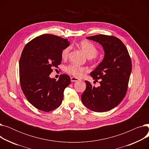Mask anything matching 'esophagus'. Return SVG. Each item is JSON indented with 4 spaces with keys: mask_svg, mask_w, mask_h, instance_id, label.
<instances>
[{
    "mask_svg": "<svg viewBox=\"0 0 149 149\" xmlns=\"http://www.w3.org/2000/svg\"><path fill=\"white\" fill-rule=\"evenodd\" d=\"M70 80H71L72 82H74V81H79V79H77V78L76 77H72L71 78H70Z\"/></svg>",
    "mask_w": 149,
    "mask_h": 149,
    "instance_id": "1",
    "label": "esophagus"
}]
</instances>
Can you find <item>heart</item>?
<instances>
[{
	"label": "heart",
	"instance_id": "1",
	"mask_svg": "<svg viewBox=\"0 0 149 149\" xmlns=\"http://www.w3.org/2000/svg\"><path fill=\"white\" fill-rule=\"evenodd\" d=\"M79 46L88 58H91L95 57L98 54V51L95 46L88 40H82L80 42ZM70 49V48L68 46L62 51L61 57L63 59H66L68 58ZM65 71L70 75L79 78L82 77L84 74L87 72L88 69L84 66L72 64L67 66L65 68Z\"/></svg>",
	"mask_w": 149,
	"mask_h": 149
}]
</instances>
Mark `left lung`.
<instances>
[{"label":"left lung","mask_w":149,"mask_h":149,"mask_svg":"<svg viewBox=\"0 0 149 149\" xmlns=\"http://www.w3.org/2000/svg\"><path fill=\"white\" fill-rule=\"evenodd\" d=\"M103 46V61L91 73L93 80H101L100 86H92L85 81L86 88L81 95L83 104L90 110L103 112L118 106L126 94L132 61L126 46L115 36L103 34L86 37Z\"/></svg>","instance_id":"8db88e82"}]
</instances>
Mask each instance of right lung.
Listing matches in <instances>:
<instances>
[{"mask_svg":"<svg viewBox=\"0 0 149 149\" xmlns=\"http://www.w3.org/2000/svg\"><path fill=\"white\" fill-rule=\"evenodd\" d=\"M70 45L67 39L52 34L38 36L23 48L19 60L22 90L29 102L39 110L50 112L60 106L70 79L60 75L57 81L49 75L61 61L62 51Z\"/></svg>","mask_w":149,"mask_h":149,"instance_id":"right-lung-1","label":"right lung"}]
</instances>
